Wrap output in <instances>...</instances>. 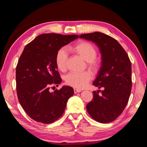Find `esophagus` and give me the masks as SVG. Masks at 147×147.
<instances>
[{
  "label": "esophagus",
  "mask_w": 147,
  "mask_h": 147,
  "mask_svg": "<svg viewBox=\"0 0 147 147\" xmlns=\"http://www.w3.org/2000/svg\"><path fill=\"white\" fill-rule=\"evenodd\" d=\"M82 90L81 89H74V93H80V92H81Z\"/></svg>",
  "instance_id": "obj_1"
}]
</instances>
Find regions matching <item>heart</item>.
Wrapping results in <instances>:
<instances>
[{
    "label": "heart",
    "mask_w": 147,
    "mask_h": 147,
    "mask_svg": "<svg viewBox=\"0 0 147 147\" xmlns=\"http://www.w3.org/2000/svg\"><path fill=\"white\" fill-rule=\"evenodd\" d=\"M72 51L87 61V67L92 73H97L100 69V63L95 58L97 51L91 43L88 41H80L71 47ZM68 55L65 49H59L56 54L55 63L59 71L64 72L67 69ZM91 79V74L88 71L80 73H71L65 76L67 85L77 89H82L88 85Z\"/></svg>",
    "instance_id": "b5f03b06"
}]
</instances>
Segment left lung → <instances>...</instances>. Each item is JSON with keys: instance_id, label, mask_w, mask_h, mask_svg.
I'll return each mask as SVG.
<instances>
[{"instance_id": "obj_1", "label": "left lung", "mask_w": 147, "mask_h": 147, "mask_svg": "<svg viewBox=\"0 0 147 147\" xmlns=\"http://www.w3.org/2000/svg\"><path fill=\"white\" fill-rule=\"evenodd\" d=\"M80 38L94 42L102 55V66L93 85L103 90L93 91L87 111L96 121L110 123L123 113L128 104L132 84L130 60L123 47L112 37L95 32L82 34Z\"/></svg>"}]
</instances>
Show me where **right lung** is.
<instances>
[{
	"label": "right lung",
	"mask_w": 147,
	"mask_h": 147,
	"mask_svg": "<svg viewBox=\"0 0 147 147\" xmlns=\"http://www.w3.org/2000/svg\"><path fill=\"white\" fill-rule=\"evenodd\" d=\"M78 38V35L43 34L24 47L16 67V89L22 108L33 120L50 124L63 115L74 90L63 86L50 92L51 86H58L62 80L55 56L59 49Z\"/></svg>",
	"instance_id": "add662e5"
}]
</instances>
